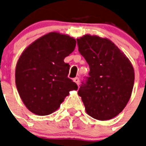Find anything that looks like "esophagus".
Masks as SVG:
<instances>
[{
	"label": "esophagus",
	"instance_id": "esophagus-1",
	"mask_svg": "<svg viewBox=\"0 0 146 146\" xmlns=\"http://www.w3.org/2000/svg\"><path fill=\"white\" fill-rule=\"evenodd\" d=\"M73 81H74V82H75L77 84L78 86H79V85H80V79H79L78 77H76L73 79Z\"/></svg>",
	"mask_w": 146,
	"mask_h": 146
}]
</instances>
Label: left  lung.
Wrapping results in <instances>:
<instances>
[{
    "mask_svg": "<svg viewBox=\"0 0 146 146\" xmlns=\"http://www.w3.org/2000/svg\"><path fill=\"white\" fill-rule=\"evenodd\" d=\"M77 44L90 70L78 95L92 117L112 119L123 110L130 98L135 80L133 67L126 55L108 38L85 35L78 38Z\"/></svg>",
    "mask_w": 146,
    "mask_h": 146,
    "instance_id": "left-lung-1",
    "label": "left lung"
}]
</instances>
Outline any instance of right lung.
I'll return each instance as SVG.
<instances>
[{
  "label": "right lung",
  "mask_w": 146,
  "mask_h": 146,
  "mask_svg": "<svg viewBox=\"0 0 146 146\" xmlns=\"http://www.w3.org/2000/svg\"><path fill=\"white\" fill-rule=\"evenodd\" d=\"M73 38L50 33L38 38L22 53L15 72L22 101L35 114L48 115L59 108L70 91L77 90L67 77L70 65L64 58L75 49Z\"/></svg>",
  "instance_id": "add662e5"
}]
</instances>
